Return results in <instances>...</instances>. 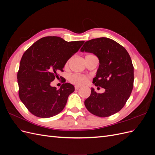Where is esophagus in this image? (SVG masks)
<instances>
[{
  "instance_id": "obj_1",
  "label": "esophagus",
  "mask_w": 155,
  "mask_h": 155,
  "mask_svg": "<svg viewBox=\"0 0 155 155\" xmlns=\"http://www.w3.org/2000/svg\"><path fill=\"white\" fill-rule=\"evenodd\" d=\"M79 88H81L80 86H77V85L75 86V89H76V90H78Z\"/></svg>"
}]
</instances>
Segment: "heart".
Segmentation results:
<instances>
[{
	"mask_svg": "<svg viewBox=\"0 0 155 155\" xmlns=\"http://www.w3.org/2000/svg\"><path fill=\"white\" fill-rule=\"evenodd\" d=\"M69 81L74 85H83L87 83L88 78L85 75L74 74L70 75L69 77Z\"/></svg>",
	"mask_w": 155,
	"mask_h": 155,
	"instance_id": "1",
	"label": "heart"
}]
</instances>
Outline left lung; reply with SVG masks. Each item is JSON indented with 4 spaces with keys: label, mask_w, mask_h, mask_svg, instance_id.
<instances>
[{
    "label": "left lung",
    "mask_w": 155,
    "mask_h": 155,
    "mask_svg": "<svg viewBox=\"0 0 155 155\" xmlns=\"http://www.w3.org/2000/svg\"><path fill=\"white\" fill-rule=\"evenodd\" d=\"M81 51L92 53L100 65L92 83L105 89L97 93L93 88L85 101L87 110L99 117H108L119 112L130 96L134 83V67L125 48L115 41L106 38L87 41Z\"/></svg>",
    "instance_id": "1"
}]
</instances>
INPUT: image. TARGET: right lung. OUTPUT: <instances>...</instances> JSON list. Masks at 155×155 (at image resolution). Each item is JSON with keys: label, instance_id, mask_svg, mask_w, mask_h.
I'll list each match as a JSON object with an SVG mask.
<instances>
[{"label": "right lung", "instance_id": "right-lung-1", "mask_svg": "<svg viewBox=\"0 0 155 155\" xmlns=\"http://www.w3.org/2000/svg\"><path fill=\"white\" fill-rule=\"evenodd\" d=\"M84 43V41L67 42L59 37L48 36L26 50L17 72L18 96L32 114L47 118L63 110L74 87L65 83L58 90L50 83L59 78V72H63L67 61Z\"/></svg>", "mask_w": 155, "mask_h": 155}]
</instances>
